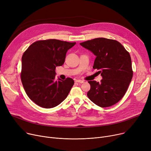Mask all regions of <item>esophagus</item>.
<instances>
[{
    "label": "esophagus",
    "instance_id": "1",
    "mask_svg": "<svg viewBox=\"0 0 151 151\" xmlns=\"http://www.w3.org/2000/svg\"><path fill=\"white\" fill-rule=\"evenodd\" d=\"M75 82H77V83H84V81L80 80H75Z\"/></svg>",
    "mask_w": 151,
    "mask_h": 151
}]
</instances>
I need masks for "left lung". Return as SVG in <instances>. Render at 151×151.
<instances>
[{
    "mask_svg": "<svg viewBox=\"0 0 151 151\" xmlns=\"http://www.w3.org/2000/svg\"><path fill=\"white\" fill-rule=\"evenodd\" d=\"M80 45L96 56L93 68L101 74V82L89 81L91 89L87 93L96 105L108 107L119 101L125 95L133 77L129 52L119 42L97 38Z\"/></svg>",
    "mask_w": 151,
    "mask_h": 151,
    "instance_id": "1",
    "label": "left lung"
}]
</instances>
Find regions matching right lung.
Wrapping results in <instances>:
<instances>
[{"label": "right lung", "instance_id": "1", "mask_svg": "<svg viewBox=\"0 0 151 151\" xmlns=\"http://www.w3.org/2000/svg\"><path fill=\"white\" fill-rule=\"evenodd\" d=\"M76 44L55 39L32 44L22 57L21 79L27 96L37 105L51 108L64 100L74 84L73 79L55 81V68L65 62L67 51Z\"/></svg>", "mask_w": 151, "mask_h": 151}]
</instances>
